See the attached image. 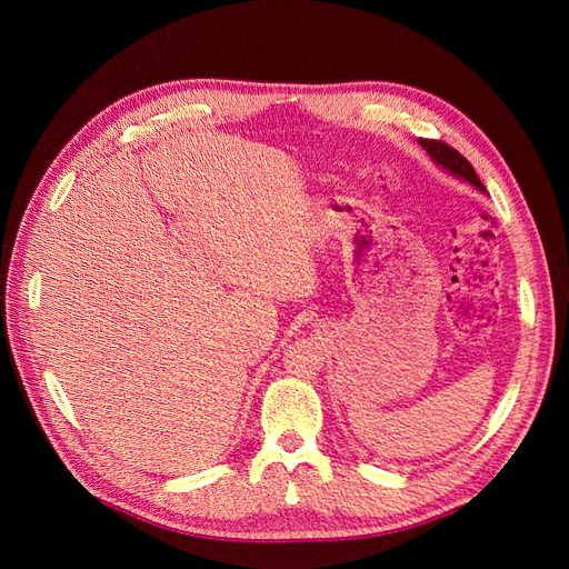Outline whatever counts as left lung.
I'll return each instance as SVG.
<instances>
[{
    "label": "left lung",
    "mask_w": 569,
    "mask_h": 569,
    "mask_svg": "<svg viewBox=\"0 0 569 569\" xmlns=\"http://www.w3.org/2000/svg\"><path fill=\"white\" fill-rule=\"evenodd\" d=\"M418 142L429 153V159H432L437 166H441L446 173L456 176L458 180L470 182L472 187L479 189V192H487V187L481 184V180L477 178L472 163L465 159V157H460V153L453 147L443 144V142H437V140H418Z\"/></svg>",
    "instance_id": "left-lung-1"
}]
</instances>
